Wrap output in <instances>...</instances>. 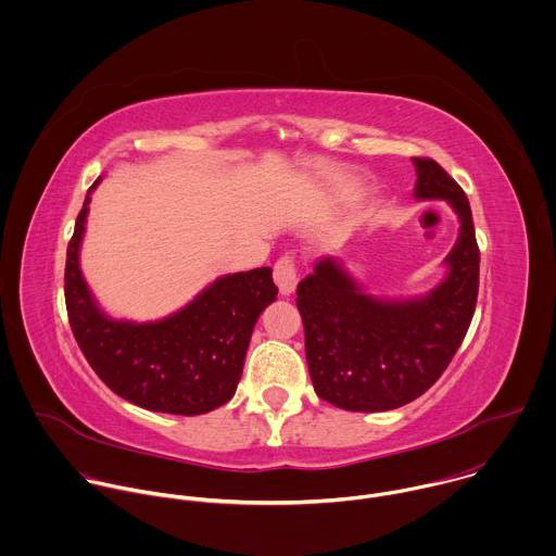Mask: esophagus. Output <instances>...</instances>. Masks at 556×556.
<instances>
[{
    "label": "esophagus",
    "mask_w": 556,
    "mask_h": 556,
    "mask_svg": "<svg viewBox=\"0 0 556 556\" xmlns=\"http://www.w3.org/2000/svg\"><path fill=\"white\" fill-rule=\"evenodd\" d=\"M275 283L283 296H290L296 290L299 275H296V264L290 255H283L275 264Z\"/></svg>",
    "instance_id": "esophagus-1"
}]
</instances>
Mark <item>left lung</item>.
<instances>
[{"label": "left lung", "instance_id": "8db88e82", "mask_svg": "<svg viewBox=\"0 0 556 556\" xmlns=\"http://www.w3.org/2000/svg\"><path fill=\"white\" fill-rule=\"evenodd\" d=\"M413 163L415 198L446 200L459 219L443 283L419 299H374L325 257L296 288L314 389L343 410L382 413L424 395L443 376L475 314L479 247L470 204L437 161L413 156Z\"/></svg>", "mask_w": 556, "mask_h": 556}]
</instances>
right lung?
I'll list each match as a JSON object with an SVG mask.
<instances>
[{"mask_svg": "<svg viewBox=\"0 0 556 556\" xmlns=\"http://www.w3.org/2000/svg\"><path fill=\"white\" fill-rule=\"evenodd\" d=\"M90 187L66 251L64 296L73 334L97 376L126 402L169 415H204L236 393L260 314L277 299L273 268L225 275L156 323L105 316L79 268Z\"/></svg>", "mask_w": 556, "mask_h": 556, "instance_id": "1", "label": "right lung"}]
</instances>
